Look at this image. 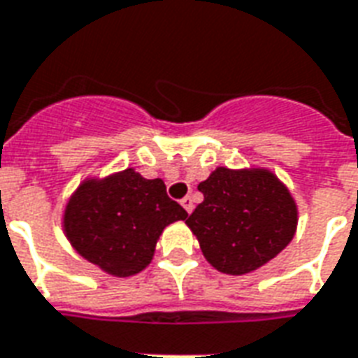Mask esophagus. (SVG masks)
<instances>
[{"label": "esophagus", "mask_w": 358, "mask_h": 358, "mask_svg": "<svg viewBox=\"0 0 358 358\" xmlns=\"http://www.w3.org/2000/svg\"><path fill=\"white\" fill-rule=\"evenodd\" d=\"M181 206L185 208L187 213H192V209H194V200H192L190 196H185V198L181 200Z\"/></svg>", "instance_id": "34e87169"}]
</instances>
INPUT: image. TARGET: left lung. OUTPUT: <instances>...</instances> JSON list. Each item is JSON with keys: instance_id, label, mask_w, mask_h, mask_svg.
Instances as JSON below:
<instances>
[{"instance_id": "8db88e82", "label": "left lung", "mask_w": 358, "mask_h": 358, "mask_svg": "<svg viewBox=\"0 0 358 358\" xmlns=\"http://www.w3.org/2000/svg\"><path fill=\"white\" fill-rule=\"evenodd\" d=\"M203 201L187 224L215 270L243 275L275 259L291 243L298 206L271 169L219 166L198 185Z\"/></svg>"}]
</instances>
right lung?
<instances>
[{
	"label": "right lung",
	"mask_w": 358,
	"mask_h": 358,
	"mask_svg": "<svg viewBox=\"0 0 358 358\" xmlns=\"http://www.w3.org/2000/svg\"><path fill=\"white\" fill-rule=\"evenodd\" d=\"M189 213L166 194L162 179L134 168L87 177L69 196L62 228L80 257L115 278L143 271L164 228Z\"/></svg>",
	"instance_id": "right-lung-1"
}]
</instances>
